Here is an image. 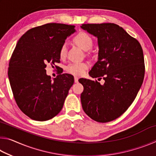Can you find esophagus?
<instances>
[{"label":"esophagus","instance_id":"obj_1","mask_svg":"<svg viewBox=\"0 0 156 156\" xmlns=\"http://www.w3.org/2000/svg\"><path fill=\"white\" fill-rule=\"evenodd\" d=\"M74 82L76 83H77L78 82V78L76 77V76H75V77H74Z\"/></svg>","mask_w":156,"mask_h":156}]
</instances>
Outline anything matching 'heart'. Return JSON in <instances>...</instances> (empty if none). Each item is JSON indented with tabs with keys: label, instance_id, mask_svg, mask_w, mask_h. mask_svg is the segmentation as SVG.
<instances>
[{
	"label": "heart",
	"instance_id": "b5f03b06",
	"mask_svg": "<svg viewBox=\"0 0 156 156\" xmlns=\"http://www.w3.org/2000/svg\"><path fill=\"white\" fill-rule=\"evenodd\" d=\"M74 43L80 47L84 51H88L93 45V39L91 36L84 31H80L73 38ZM67 54V44L63 43L60 49V58H65ZM88 68V65L86 62H72L66 67L65 69L68 73L75 76L83 75L85 70Z\"/></svg>",
	"mask_w": 156,
	"mask_h": 156
}]
</instances>
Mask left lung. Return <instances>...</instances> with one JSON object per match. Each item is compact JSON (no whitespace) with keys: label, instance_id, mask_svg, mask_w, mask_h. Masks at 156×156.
<instances>
[{"label":"left lung","instance_id":"8db88e82","mask_svg":"<svg viewBox=\"0 0 156 156\" xmlns=\"http://www.w3.org/2000/svg\"><path fill=\"white\" fill-rule=\"evenodd\" d=\"M83 30L98 38V61L89 72L97 80L79 79L84 90L80 100L91 119L107 122L123 114L132 104L143 83L144 62L139 42L114 23L83 24Z\"/></svg>","mask_w":156,"mask_h":156}]
</instances>
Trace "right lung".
Masks as SVG:
<instances>
[{"mask_svg": "<svg viewBox=\"0 0 156 156\" xmlns=\"http://www.w3.org/2000/svg\"><path fill=\"white\" fill-rule=\"evenodd\" d=\"M75 26L48 23L28 30L21 36L10 59L8 77L20 109L31 119L45 121L61 111L73 76L59 74L51 80L47 63L60 62V49Z\"/></svg>", "mask_w": 156, "mask_h": 156, "instance_id": "add662e5", "label": "right lung"}]
</instances>
